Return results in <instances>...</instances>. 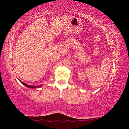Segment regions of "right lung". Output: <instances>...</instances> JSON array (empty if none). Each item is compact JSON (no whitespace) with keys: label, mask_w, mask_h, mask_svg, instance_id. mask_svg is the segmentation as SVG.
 Returning a JSON list of instances; mask_svg holds the SVG:
<instances>
[{"label":"right lung","mask_w":129,"mask_h":129,"mask_svg":"<svg viewBox=\"0 0 129 129\" xmlns=\"http://www.w3.org/2000/svg\"><path fill=\"white\" fill-rule=\"evenodd\" d=\"M18 80L20 82L23 84V85H24L25 86H26V87H28V88H40L41 87H42V85H38V86H33V85H28V84H26V83H24V82H22V81H21L20 80H19V79H18Z\"/></svg>","instance_id":"obj_1"}]
</instances>
